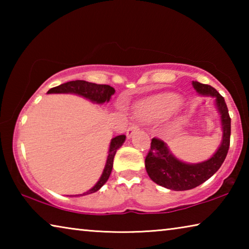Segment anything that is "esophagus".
I'll use <instances>...</instances> for the list:
<instances>
[{
	"label": "esophagus",
	"instance_id": "1",
	"mask_svg": "<svg viewBox=\"0 0 249 249\" xmlns=\"http://www.w3.org/2000/svg\"><path fill=\"white\" fill-rule=\"evenodd\" d=\"M140 129V127H138V125L137 124H130L129 126H128V128L126 129V135H127V137L129 138L130 136H132V135L136 132V130H138Z\"/></svg>",
	"mask_w": 249,
	"mask_h": 249
}]
</instances>
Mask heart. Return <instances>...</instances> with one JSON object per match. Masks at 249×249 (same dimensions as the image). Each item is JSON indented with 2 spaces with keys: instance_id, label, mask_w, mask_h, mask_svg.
<instances>
[{
  "instance_id": "1",
  "label": "heart",
  "mask_w": 249,
  "mask_h": 249,
  "mask_svg": "<svg viewBox=\"0 0 249 249\" xmlns=\"http://www.w3.org/2000/svg\"><path fill=\"white\" fill-rule=\"evenodd\" d=\"M180 100L174 94H163L142 101L136 107V114L142 120H155L169 114L179 107Z\"/></svg>"
}]
</instances>
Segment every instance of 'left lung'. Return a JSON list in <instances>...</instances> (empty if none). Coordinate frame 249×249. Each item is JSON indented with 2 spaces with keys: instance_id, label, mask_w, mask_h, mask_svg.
Wrapping results in <instances>:
<instances>
[{
  "instance_id": "1",
  "label": "left lung",
  "mask_w": 249,
  "mask_h": 249,
  "mask_svg": "<svg viewBox=\"0 0 249 249\" xmlns=\"http://www.w3.org/2000/svg\"><path fill=\"white\" fill-rule=\"evenodd\" d=\"M192 86L199 94L215 98L217 111L221 114L223 138L216 153L200 163L180 161L170 153L166 142L156 137L151 140L150 149L145 159L147 174L155 183L174 191L190 190L205 182L220 169L230 148L231 117L224 98L209 84L192 81Z\"/></svg>"
}]
</instances>
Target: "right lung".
Instances as JSON below:
<instances>
[{"instance_id":"add662e5","label":"right lung","mask_w":249,"mask_h":249,"mask_svg":"<svg viewBox=\"0 0 249 249\" xmlns=\"http://www.w3.org/2000/svg\"><path fill=\"white\" fill-rule=\"evenodd\" d=\"M114 92H115L114 88L107 86V84H96V83L83 81V80H75V81H69L67 83L60 84V86L58 87H54L53 89H50L47 93H74V94L81 95L86 99H89L90 101H92V102L102 104L104 102H108L109 99H111V96L114 94ZM125 138H126L125 135H120V136H116L113 138L111 141V144H109L107 163H105V168L100 180L96 182V184L93 188L90 189L89 191L84 192L83 195H78V196H87V195H90V193L96 192L105 182H107L109 175H111L112 172L113 159H114L116 150L123 145V142H125Z\"/></svg>"}]
</instances>
